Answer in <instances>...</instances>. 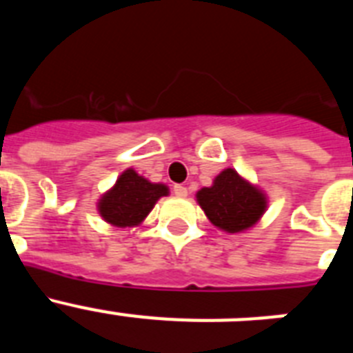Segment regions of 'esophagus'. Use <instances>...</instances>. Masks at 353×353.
<instances>
[{"instance_id":"1","label":"esophagus","mask_w":353,"mask_h":353,"mask_svg":"<svg viewBox=\"0 0 353 353\" xmlns=\"http://www.w3.org/2000/svg\"><path fill=\"white\" fill-rule=\"evenodd\" d=\"M173 192H174V196H179V198H185L187 196V189L183 185H174L173 187Z\"/></svg>"}]
</instances>
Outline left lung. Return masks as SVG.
Instances as JSON below:
<instances>
[{
	"instance_id": "1",
	"label": "left lung",
	"mask_w": 353,
	"mask_h": 353,
	"mask_svg": "<svg viewBox=\"0 0 353 353\" xmlns=\"http://www.w3.org/2000/svg\"><path fill=\"white\" fill-rule=\"evenodd\" d=\"M196 198L210 223L228 233L254 226L267 208L263 192L232 168L221 171L212 187H203Z\"/></svg>"
}]
</instances>
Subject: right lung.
<instances>
[{"label": "right lung", "mask_w": 353, "mask_h": 353, "mask_svg": "<svg viewBox=\"0 0 353 353\" xmlns=\"http://www.w3.org/2000/svg\"><path fill=\"white\" fill-rule=\"evenodd\" d=\"M164 183H152L134 170H125L118 176L113 189L99 199V214L105 223L118 228H132L143 223L157 199L168 196Z\"/></svg>", "instance_id": "obj_1"}]
</instances>
